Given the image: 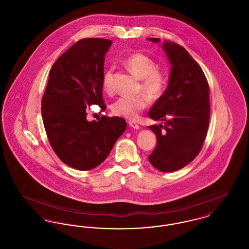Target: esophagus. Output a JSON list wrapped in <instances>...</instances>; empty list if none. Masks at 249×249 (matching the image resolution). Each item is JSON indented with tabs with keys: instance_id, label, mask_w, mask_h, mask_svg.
Instances as JSON below:
<instances>
[{
	"instance_id": "1",
	"label": "esophagus",
	"mask_w": 249,
	"mask_h": 249,
	"mask_svg": "<svg viewBox=\"0 0 249 249\" xmlns=\"http://www.w3.org/2000/svg\"><path fill=\"white\" fill-rule=\"evenodd\" d=\"M129 125H130V128H132V129H135V130H139L140 129V126L136 122H134V121H129Z\"/></svg>"
}]
</instances>
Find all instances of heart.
Instances as JSON below:
<instances>
[{"instance_id":"1","label":"heart","mask_w":249,"mask_h":249,"mask_svg":"<svg viewBox=\"0 0 249 249\" xmlns=\"http://www.w3.org/2000/svg\"><path fill=\"white\" fill-rule=\"evenodd\" d=\"M124 66L141 79V89L151 99L160 98L166 88L167 78L165 73L157 69V64L153 59L146 55L136 53L129 56L124 60ZM113 72L112 68L107 69L103 75V88L107 93L113 90ZM148 99L145 95L123 96L112 105L114 115L127 119H136L142 110L147 107Z\"/></svg>"}]
</instances>
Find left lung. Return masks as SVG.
<instances>
[{"label": "left lung", "instance_id": "left-lung-1", "mask_svg": "<svg viewBox=\"0 0 249 249\" xmlns=\"http://www.w3.org/2000/svg\"><path fill=\"white\" fill-rule=\"evenodd\" d=\"M147 40L160 45V38ZM161 48L172 67L164 93L148 113L149 118L164 123L148 127L157 136L148 160L157 170L168 173L188 165L199 154L209 126L210 104L206 77L189 52L170 41Z\"/></svg>", "mask_w": 249, "mask_h": 249}]
</instances>
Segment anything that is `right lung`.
Listing matches in <instances>:
<instances>
[{
    "mask_svg": "<svg viewBox=\"0 0 249 249\" xmlns=\"http://www.w3.org/2000/svg\"><path fill=\"white\" fill-rule=\"evenodd\" d=\"M112 41L87 38L56 60L42 98V118L54 152L79 171L100 165L127 128L125 119L103 117L87 120V107L104 111L102 97L105 56Z\"/></svg>",
    "mask_w": 249,
    "mask_h": 249,
    "instance_id": "1",
    "label": "right lung"
}]
</instances>
